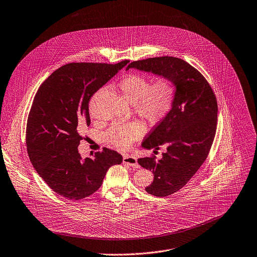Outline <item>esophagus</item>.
I'll return each mask as SVG.
<instances>
[{
	"label": "esophagus",
	"instance_id": "esophagus-1",
	"mask_svg": "<svg viewBox=\"0 0 257 257\" xmlns=\"http://www.w3.org/2000/svg\"><path fill=\"white\" fill-rule=\"evenodd\" d=\"M123 163L131 166L132 168H135V169H139L140 168V165L138 164L137 162V159L133 156H128V155H124L123 156Z\"/></svg>",
	"mask_w": 257,
	"mask_h": 257
}]
</instances>
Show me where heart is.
Instances as JSON below:
<instances>
[{
	"instance_id": "1",
	"label": "heart",
	"mask_w": 257,
	"mask_h": 257,
	"mask_svg": "<svg viewBox=\"0 0 257 257\" xmlns=\"http://www.w3.org/2000/svg\"><path fill=\"white\" fill-rule=\"evenodd\" d=\"M117 87L121 95L134 104L135 111L153 124L160 122L169 114L177 96V85L169 77H160L153 82L146 75L130 74L118 82ZM103 91L104 88H101L96 95ZM145 132L144 123L138 120L115 123L105 133V140L124 150L141 139Z\"/></svg>"
}]
</instances>
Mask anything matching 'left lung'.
Wrapping results in <instances>:
<instances>
[{"label": "left lung", "mask_w": 257, "mask_h": 257, "mask_svg": "<svg viewBox=\"0 0 257 257\" xmlns=\"http://www.w3.org/2000/svg\"><path fill=\"white\" fill-rule=\"evenodd\" d=\"M169 77L177 85V96L169 114L143 142L146 149L167 152L159 161L155 156L138 160L154 173L146 191L166 197L183 188L207 159L217 127L216 95L206 78L183 59L161 56L134 61L126 67Z\"/></svg>", "instance_id": "obj_1"}]
</instances>
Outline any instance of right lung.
Returning <instances> with one entry per match:
<instances>
[{"label":"right lung","instance_id":"right-lung-1","mask_svg":"<svg viewBox=\"0 0 257 257\" xmlns=\"http://www.w3.org/2000/svg\"><path fill=\"white\" fill-rule=\"evenodd\" d=\"M128 63L72 62L55 70L39 87L27 120L26 145L39 176L57 194L79 200L97 191L107 170L122 156L103 148L82 159L77 147L90 124L91 96Z\"/></svg>","mask_w":257,"mask_h":257}]
</instances>
